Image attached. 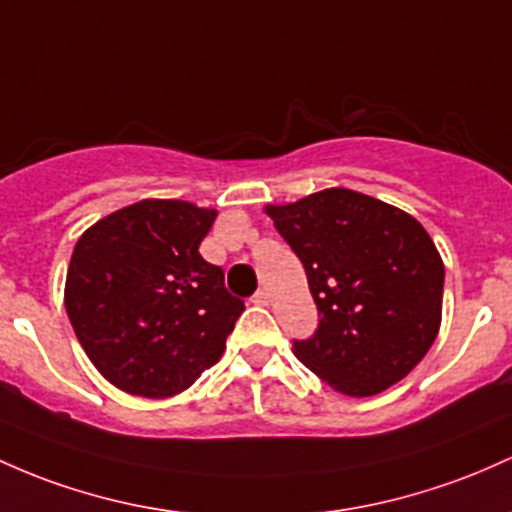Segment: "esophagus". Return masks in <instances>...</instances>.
<instances>
[{"mask_svg":"<svg viewBox=\"0 0 512 512\" xmlns=\"http://www.w3.org/2000/svg\"><path fill=\"white\" fill-rule=\"evenodd\" d=\"M252 303H255V306H269V291L267 289L257 291V294L252 296Z\"/></svg>","mask_w":512,"mask_h":512,"instance_id":"esophagus-1","label":"esophagus"}]
</instances>
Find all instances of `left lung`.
Wrapping results in <instances>:
<instances>
[{"label":"left lung","instance_id":"left-lung-1","mask_svg":"<svg viewBox=\"0 0 512 512\" xmlns=\"http://www.w3.org/2000/svg\"><path fill=\"white\" fill-rule=\"evenodd\" d=\"M299 255L318 306V330L294 355L342 396L367 398L413 372L442 323L445 265L411 213L330 187L267 204Z\"/></svg>","mask_w":512,"mask_h":512}]
</instances>
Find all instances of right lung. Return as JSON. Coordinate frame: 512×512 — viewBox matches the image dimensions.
<instances>
[{"label": "right lung", "mask_w": 512, "mask_h": 512, "mask_svg": "<svg viewBox=\"0 0 512 512\" xmlns=\"http://www.w3.org/2000/svg\"><path fill=\"white\" fill-rule=\"evenodd\" d=\"M216 216L192 201L143 199L77 240L65 279L67 316L116 389L170 398L221 359L245 303L199 252Z\"/></svg>", "instance_id": "add662e5"}]
</instances>
